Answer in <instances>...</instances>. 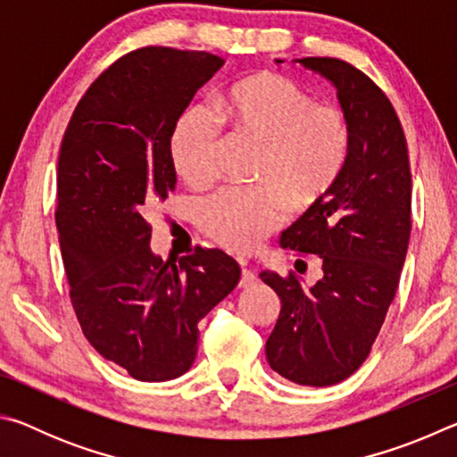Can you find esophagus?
I'll use <instances>...</instances> for the list:
<instances>
[{
    "label": "esophagus",
    "instance_id": "obj_1",
    "mask_svg": "<svg viewBox=\"0 0 457 457\" xmlns=\"http://www.w3.org/2000/svg\"><path fill=\"white\" fill-rule=\"evenodd\" d=\"M253 282H256V274H253V270H250V268L242 264V276H239V288H247V286H252Z\"/></svg>",
    "mask_w": 457,
    "mask_h": 457
}]
</instances>
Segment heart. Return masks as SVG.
I'll return each mask as SVG.
<instances>
[{"instance_id": "b5f03b06", "label": "heart", "mask_w": 457, "mask_h": 457, "mask_svg": "<svg viewBox=\"0 0 457 457\" xmlns=\"http://www.w3.org/2000/svg\"><path fill=\"white\" fill-rule=\"evenodd\" d=\"M260 149L256 187L223 189L199 207V228L231 252H252L288 213H306L327 201L349 165V114L330 100H314L288 76L260 71L221 92L210 112L193 108L177 120L171 161L177 175L201 187L218 169L221 135Z\"/></svg>"}]
</instances>
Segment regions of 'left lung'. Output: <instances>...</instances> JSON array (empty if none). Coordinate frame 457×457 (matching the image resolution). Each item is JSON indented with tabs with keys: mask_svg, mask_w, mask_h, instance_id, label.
<instances>
[{
	"mask_svg": "<svg viewBox=\"0 0 457 457\" xmlns=\"http://www.w3.org/2000/svg\"><path fill=\"white\" fill-rule=\"evenodd\" d=\"M298 62L337 88L353 145L332 195L280 237L282 247L320 258V280L304 288L292 272L260 274L282 304L266 359L292 383L328 386L365 362L395 298L411 234V169L395 108L367 74L338 58Z\"/></svg>",
	"mask_w": 457,
	"mask_h": 457,
	"instance_id": "obj_1",
	"label": "left lung"
}]
</instances>
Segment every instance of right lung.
Segmentation results:
<instances>
[{"instance_id":"right-lung-1","label":"right lung","mask_w":457,"mask_h":457,"mask_svg":"<svg viewBox=\"0 0 457 457\" xmlns=\"http://www.w3.org/2000/svg\"><path fill=\"white\" fill-rule=\"evenodd\" d=\"M221 66L210 52H129L90 84L60 145L56 228L76 319L88 343L138 381L187 373L197 322L242 274L221 250L163 262L146 221L175 189L177 120Z\"/></svg>"}]
</instances>
